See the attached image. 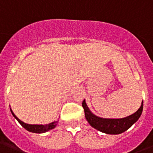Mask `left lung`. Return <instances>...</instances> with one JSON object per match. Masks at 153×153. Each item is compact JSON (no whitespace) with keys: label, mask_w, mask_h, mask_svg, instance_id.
Wrapping results in <instances>:
<instances>
[{"label":"left lung","mask_w":153,"mask_h":153,"mask_svg":"<svg viewBox=\"0 0 153 153\" xmlns=\"http://www.w3.org/2000/svg\"><path fill=\"white\" fill-rule=\"evenodd\" d=\"M82 107L86 119L93 128L106 134H120L130 128L139 119L143 111V101L137 111L126 117L118 119L102 118L96 116L89 109L85 100L82 102Z\"/></svg>","instance_id":"8db88e82"}]
</instances>
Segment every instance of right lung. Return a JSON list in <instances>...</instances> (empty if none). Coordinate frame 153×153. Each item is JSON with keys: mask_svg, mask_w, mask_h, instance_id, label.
Wrapping results in <instances>:
<instances>
[{"mask_svg": "<svg viewBox=\"0 0 153 153\" xmlns=\"http://www.w3.org/2000/svg\"><path fill=\"white\" fill-rule=\"evenodd\" d=\"M11 113L13 115V117H15L16 120L18 121V122L21 125V126L24 127V128L26 129V130L29 131V132H32V133H46L48 131L51 130L55 128V126H57L59 121H55L51 122V123L47 124V125H29V124H26L25 122H23L22 121H20V119L18 118L16 116L14 113L13 112V110L10 109Z\"/></svg>", "mask_w": 153, "mask_h": 153, "instance_id": "obj_1", "label": "right lung"}]
</instances>
